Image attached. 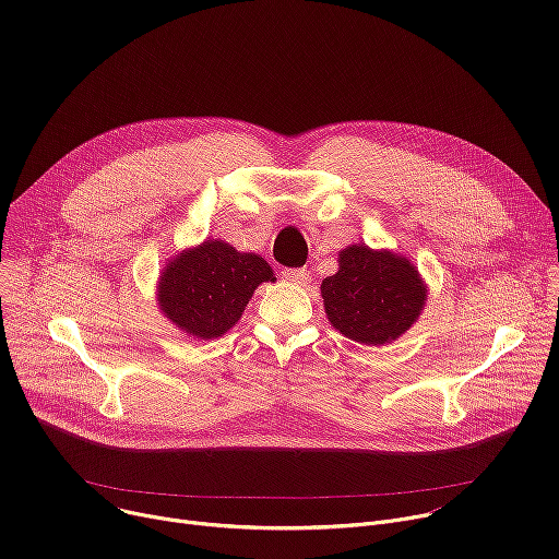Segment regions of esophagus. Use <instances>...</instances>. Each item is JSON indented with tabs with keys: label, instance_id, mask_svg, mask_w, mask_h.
<instances>
[{
	"label": "esophagus",
	"instance_id": "esophagus-1",
	"mask_svg": "<svg viewBox=\"0 0 559 559\" xmlns=\"http://www.w3.org/2000/svg\"><path fill=\"white\" fill-rule=\"evenodd\" d=\"M281 276L287 281V283H294V285H307L311 278H309V272L305 267H287L281 272Z\"/></svg>",
	"mask_w": 559,
	"mask_h": 559
}]
</instances>
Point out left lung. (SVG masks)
Masks as SVG:
<instances>
[{"instance_id": "1", "label": "left lung", "mask_w": 559, "mask_h": 559, "mask_svg": "<svg viewBox=\"0 0 559 559\" xmlns=\"http://www.w3.org/2000/svg\"><path fill=\"white\" fill-rule=\"evenodd\" d=\"M332 328L362 345L403 336L427 300V285L409 259L352 246L338 254V272L321 285Z\"/></svg>"}]
</instances>
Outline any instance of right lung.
I'll list each match as a JSON object with an SVG mask.
<instances>
[{
	"mask_svg": "<svg viewBox=\"0 0 559 559\" xmlns=\"http://www.w3.org/2000/svg\"><path fill=\"white\" fill-rule=\"evenodd\" d=\"M276 281L259 254L210 238L170 259L158 281V307L186 334L212 341L229 332L261 283Z\"/></svg>",
	"mask_w": 559,
	"mask_h": 559,
	"instance_id": "add662e5",
	"label": "right lung"
}]
</instances>
